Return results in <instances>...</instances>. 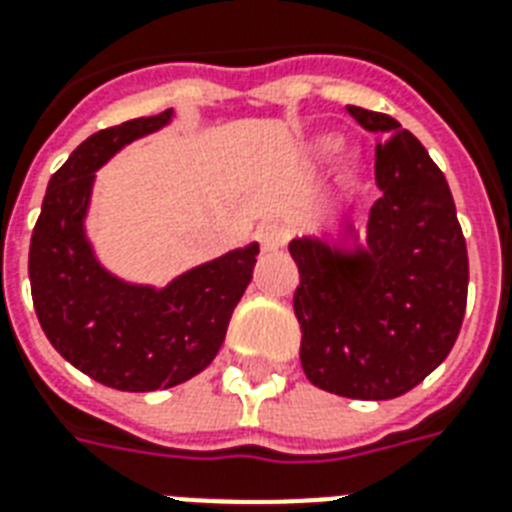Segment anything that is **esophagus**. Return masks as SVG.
<instances>
[{"mask_svg": "<svg viewBox=\"0 0 512 512\" xmlns=\"http://www.w3.org/2000/svg\"><path fill=\"white\" fill-rule=\"evenodd\" d=\"M257 239H260V247H263L265 252H276V249L284 247V241H287V230H284L279 222H268V225L260 228Z\"/></svg>", "mask_w": 512, "mask_h": 512, "instance_id": "esophagus-1", "label": "esophagus"}]
</instances>
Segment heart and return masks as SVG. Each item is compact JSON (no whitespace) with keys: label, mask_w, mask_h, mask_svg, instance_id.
Returning <instances> with one entry per match:
<instances>
[{"label":"heart","mask_w":512,"mask_h":512,"mask_svg":"<svg viewBox=\"0 0 512 512\" xmlns=\"http://www.w3.org/2000/svg\"><path fill=\"white\" fill-rule=\"evenodd\" d=\"M338 147H341V142H338L335 136H322L317 142V155H322V158H333L335 152H338Z\"/></svg>","instance_id":"heart-1"}]
</instances>
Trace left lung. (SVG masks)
Masks as SVG:
<instances>
[{"mask_svg": "<svg viewBox=\"0 0 512 512\" xmlns=\"http://www.w3.org/2000/svg\"><path fill=\"white\" fill-rule=\"evenodd\" d=\"M384 144L381 198L365 239L351 222L338 236L290 241L300 287V365L314 386L351 400H392L446 360L467 306V244L443 171L395 117L346 107Z\"/></svg>", "mask_w": 512, "mask_h": 512, "instance_id": "left-lung-1", "label": "left lung"}]
</instances>
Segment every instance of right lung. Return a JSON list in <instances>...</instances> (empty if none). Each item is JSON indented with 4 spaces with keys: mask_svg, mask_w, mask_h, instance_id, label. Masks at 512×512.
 <instances>
[{
    "mask_svg": "<svg viewBox=\"0 0 512 512\" xmlns=\"http://www.w3.org/2000/svg\"><path fill=\"white\" fill-rule=\"evenodd\" d=\"M174 109L88 136L50 177L31 233L34 311L53 349L120 392H155L198 376L217 357L233 308L252 282L257 241L179 273L166 287L109 273L85 217L96 171L134 139L169 126Z\"/></svg>",
    "mask_w": 512,
    "mask_h": 512,
    "instance_id": "1",
    "label": "right lung"
}]
</instances>
